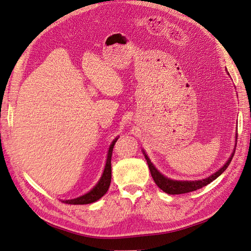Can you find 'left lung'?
Masks as SVG:
<instances>
[{
	"mask_svg": "<svg viewBox=\"0 0 251 251\" xmlns=\"http://www.w3.org/2000/svg\"><path fill=\"white\" fill-rule=\"evenodd\" d=\"M144 155H145V158H146V160H147V164H148L152 178L157 184V187L163 190L164 192L170 194V195H178V194L190 193V192H193V191H196L198 189L203 188V187H205V185H207L208 183H211L213 180H215L217 177H219L225 171L226 168L229 166L230 161L233 157V153L231 154V156L229 157V159L226 161V164L220 170H218L216 173H214L213 175L207 177V178H205V179L195 180V181H180V180H173V179L167 178V177H165L163 174H160L155 169V167L152 165L149 157L146 155V153H145V152H144Z\"/></svg>",
	"mask_w": 251,
	"mask_h": 251,
	"instance_id": "left-lung-1",
	"label": "left lung"
}]
</instances>
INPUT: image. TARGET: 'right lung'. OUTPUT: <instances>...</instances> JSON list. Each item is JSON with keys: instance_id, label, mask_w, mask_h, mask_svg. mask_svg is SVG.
I'll list each match as a JSON object with an SVG mask.
<instances>
[{"instance_id": "1", "label": "right lung", "mask_w": 251, "mask_h": 251, "mask_svg": "<svg viewBox=\"0 0 251 251\" xmlns=\"http://www.w3.org/2000/svg\"><path fill=\"white\" fill-rule=\"evenodd\" d=\"M118 140L115 139V141L111 143L109 150H108V154H107V160H106V166H105L104 172L102 174L101 179L99 182L96 184V187L91 190L88 193H86L85 195L80 196L75 199H71V200H66L62 201L64 203L68 204H88V203H93V202L99 200L102 196H104L106 192L108 191V188L110 185L111 181V155H112V150H114V146Z\"/></svg>"}]
</instances>
